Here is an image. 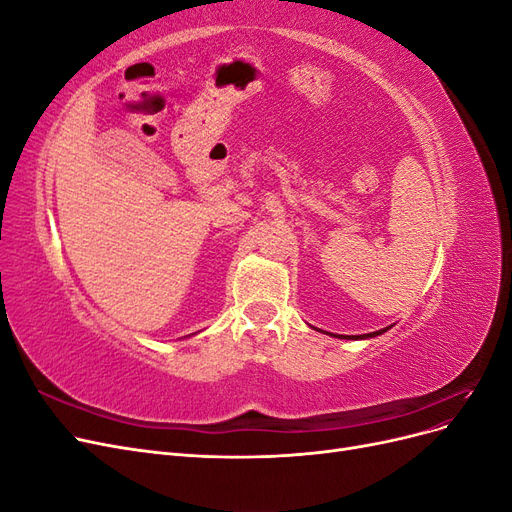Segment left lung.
Returning a JSON list of instances; mask_svg holds the SVG:
<instances>
[{
	"mask_svg": "<svg viewBox=\"0 0 512 512\" xmlns=\"http://www.w3.org/2000/svg\"><path fill=\"white\" fill-rule=\"evenodd\" d=\"M391 327H384V329H380V331H374V333H365V335H333V333H327V335H331V337H339V339H369V337H376V335H382V333H386L389 331Z\"/></svg>",
	"mask_w": 512,
	"mask_h": 512,
	"instance_id": "8db88e82",
	"label": "left lung"
}]
</instances>
